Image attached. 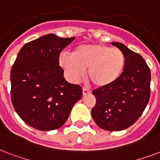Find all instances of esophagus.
Instances as JSON below:
<instances>
[{
    "label": "esophagus",
    "mask_w": 160,
    "mask_h": 160,
    "mask_svg": "<svg viewBox=\"0 0 160 160\" xmlns=\"http://www.w3.org/2000/svg\"><path fill=\"white\" fill-rule=\"evenodd\" d=\"M90 91L88 89H86V88H83V95H87V94H90Z\"/></svg>",
    "instance_id": "obj_1"
}]
</instances>
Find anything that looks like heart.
Wrapping results in <instances>:
<instances>
[{
  "instance_id": "obj_1",
  "label": "heart",
  "mask_w": 160,
  "mask_h": 160,
  "mask_svg": "<svg viewBox=\"0 0 160 160\" xmlns=\"http://www.w3.org/2000/svg\"><path fill=\"white\" fill-rule=\"evenodd\" d=\"M60 64L73 82L79 81L87 70L88 79L95 87L106 88L121 77L126 60L119 49L89 44L77 46L72 55H60Z\"/></svg>"
}]
</instances>
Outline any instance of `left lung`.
Segmentation results:
<instances>
[{"instance_id":"left-lung-1","label":"left lung","mask_w":160,"mask_h":160,"mask_svg":"<svg viewBox=\"0 0 160 160\" xmlns=\"http://www.w3.org/2000/svg\"><path fill=\"white\" fill-rule=\"evenodd\" d=\"M125 55L121 77L111 86L93 90L96 105L91 115L98 126L109 131H119L136 122L150 96V70L141 55L120 42H111Z\"/></svg>"}]
</instances>
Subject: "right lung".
I'll return each instance as SVG.
<instances>
[{
	"mask_svg": "<svg viewBox=\"0 0 160 160\" xmlns=\"http://www.w3.org/2000/svg\"><path fill=\"white\" fill-rule=\"evenodd\" d=\"M75 37L48 34L26 43L11 71V102L30 126L43 131L59 129L82 97V87L66 81L59 57Z\"/></svg>",
	"mask_w": 160,
	"mask_h": 160,
	"instance_id": "right-lung-1",
	"label": "right lung"
}]
</instances>
